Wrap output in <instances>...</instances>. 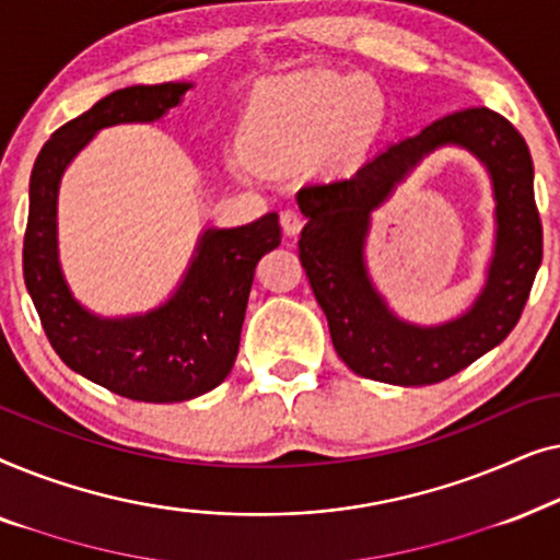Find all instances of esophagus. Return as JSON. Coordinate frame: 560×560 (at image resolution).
Wrapping results in <instances>:
<instances>
[{"label":"esophagus","instance_id":"1","mask_svg":"<svg viewBox=\"0 0 560 560\" xmlns=\"http://www.w3.org/2000/svg\"><path fill=\"white\" fill-rule=\"evenodd\" d=\"M280 224H282V232H285L288 236H298V234H301L305 221L301 217V211L288 209V211L280 213Z\"/></svg>","mask_w":560,"mask_h":560}]
</instances>
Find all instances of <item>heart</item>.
I'll return each instance as SVG.
<instances>
[{"label":"heart","mask_w":560,"mask_h":560,"mask_svg":"<svg viewBox=\"0 0 560 560\" xmlns=\"http://www.w3.org/2000/svg\"><path fill=\"white\" fill-rule=\"evenodd\" d=\"M380 127V98L354 73H295L262 86L244 117V144L229 150V167L255 180L265 165H298L313 155L339 167L362 155Z\"/></svg>","instance_id":"1"}]
</instances>
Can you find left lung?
Here are the masks:
<instances>
[{"mask_svg":"<svg viewBox=\"0 0 560 560\" xmlns=\"http://www.w3.org/2000/svg\"><path fill=\"white\" fill-rule=\"evenodd\" d=\"M458 147L477 156L495 198V244L480 295L462 317L412 325L388 308L365 267L371 211L428 155ZM301 265L326 313L336 354L351 372L387 385L418 387L448 380L508 339L530 295L542 259V229L533 196L530 150L492 109L448 114L402 137L354 175L298 190Z\"/></svg>","mask_w":560,"mask_h":560,"instance_id":"8db88e82","label":"left lung"}]
</instances>
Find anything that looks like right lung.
<instances>
[{
    "instance_id": "obj_1",
    "label": "right lung",
    "mask_w": 560,
    "mask_h": 560,
    "mask_svg": "<svg viewBox=\"0 0 560 560\" xmlns=\"http://www.w3.org/2000/svg\"><path fill=\"white\" fill-rule=\"evenodd\" d=\"M188 89L171 81L114 91L56 129L30 175L22 272L50 347L81 377L140 402L194 400L229 377L255 267L282 240L275 211L242 226H206L173 295L132 316H98L68 288L58 257L66 167L102 129L163 119Z\"/></svg>"
}]
</instances>
